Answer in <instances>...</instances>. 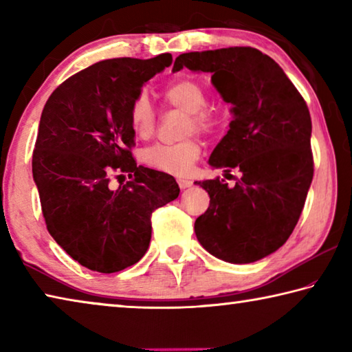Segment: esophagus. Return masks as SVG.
<instances>
[{"label":"esophagus","instance_id":"obj_1","mask_svg":"<svg viewBox=\"0 0 352 352\" xmlns=\"http://www.w3.org/2000/svg\"><path fill=\"white\" fill-rule=\"evenodd\" d=\"M178 186H180V189H186V188H190L192 186V182L190 180H184V178H178Z\"/></svg>","mask_w":352,"mask_h":352}]
</instances>
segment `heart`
<instances>
[{
  "mask_svg": "<svg viewBox=\"0 0 352 352\" xmlns=\"http://www.w3.org/2000/svg\"><path fill=\"white\" fill-rule=\"evenodd\" d=\"M163 98L169 105L189 113L188 130L195 132H211L217 126L219 116L211 109H205L206 93L199 82L190 79H180L169 83L164 88ZM130 126L138 138H148L155 130L153 109L146 94H140L129 111ZM201 147L197 140H184L174 144L158 142L147 147L142 152L144 163L152 168L169 172V174H188L192 164L200 157Z\"/></svg>",
  "mask_w": 352,
  "mask_h": 352,
  "instance_id": "heart-1",
  "label": "heart"
}]
</instances>
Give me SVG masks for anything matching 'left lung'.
<instances>
[{
  "mask_svg": "<svg viewBox=\"0 0 352 352\" xmlns=\"http://www.w3.org/2000/svg\"><path fill=\"white\" fill-rule=\"evenodd\" d=\"M183 68L211 73L231 105L230 130L208 163L242 174L233 188L219 178L195 182L210 194L195 236L225 262H256L284 245L305 206L314 177L309 109L283 68L254 47L188 52L172 73Z\"/></svg>",
  "mask_w": 352,
  "mask_h": 352,
  "instance_id": "1",
  "label": "left lung"
}]
</instances>
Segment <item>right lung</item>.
<instances>
[{
	"mask_svg": "<svg viewBox=\"0 0 352 352\" xmlns=\"http://www.w3.org/2000/svg\"><path fill=\"white\" fill-rule=\"evenodd\" d=\"M170 63V54L98 62L56 88L41 111L32 177L47 231L93 272L136 264L151 242L152 212L180 194L174 177L136 166L130 152V105ZM118 168L133 180L111 190Z\"/></svg>",
	"mask_w": 352,
	"mask_h": 352,
	"instance_id": "right-lung-1",
	"label": "right lung"
}]
</instances>
